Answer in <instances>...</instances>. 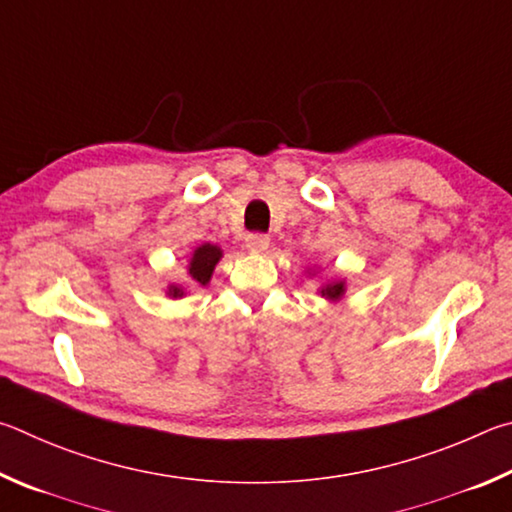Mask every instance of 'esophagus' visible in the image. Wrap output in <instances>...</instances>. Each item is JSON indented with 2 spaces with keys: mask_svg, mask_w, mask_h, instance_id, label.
Returning a JSON list of instances; mask_svg holds the SVG:
<instances>
[{
  "mask_svg": "<svg viewBox=\"0 0 512 512\" xmlns=\"http://www.w3.org/2000/svg\"><path fill=\"white\" fill-rule=\"evenodd\" d=\"M245 247L251 254H263V251L270 249V238L263 236V233H249L245 240Z\"/></svg>",
  "mask_w": 512,
  "mask_h": 512,
  "instance_id": "obj_1",
  "label": "esophagus"
}]
</instances>
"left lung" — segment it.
<instances>
[{"label":"left lung","mask_w":512,"mask_h":512,"mask_svg":"<svg viewBox=\"0 0 512 512\" xmlns=\"http://www.w3.org/2000/svg\"><path fill=\"white\" fill-rule=\"evenodd\" d=\"M310 276H315V272H310ZM317 292H319L321 297H324L326 301H330V303L342 301L344 294H346V279H330V281H326V283H321Z\"/></svg>","instance_id":"1"}]
</instances>
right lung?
<instances>
[{
	"label": "right lung",
	"mask_w": 512,
	"mask_h": 512,
	"mask_svg": "<svg viewBox=\"0 0 512 512\" xmlns=\"http://www.w3.org/2000/svg\"><path fill=\"white\" fill-rule=\"evenodd\" d=\"M222 256H224L222 249L218 245H211V242H202L200 247H195L191 258H188L186 263V276L191 283H168L166 297L168 299L186 297L188 285H202V288H206V285L211 283L215 265L220 263Z\"/></svg>",
	"instance_id": "add662e5"
}]
</instances>
